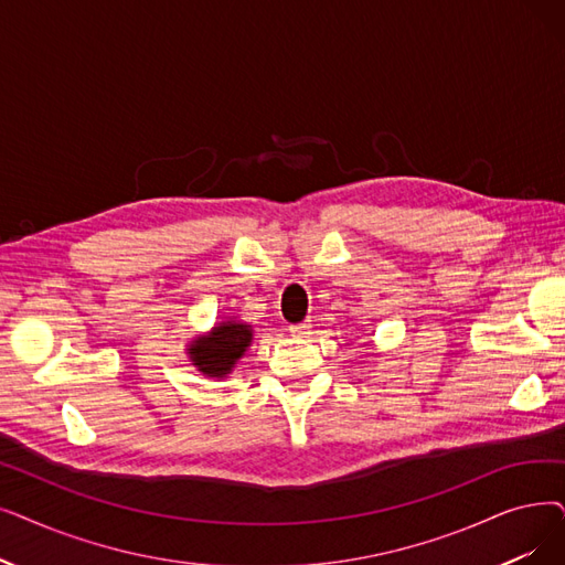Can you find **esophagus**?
I'll return each instance as SVG.
<instances>
[{
  "label": "esophagus",
  "instance_id": "1",
  "mask_svg": "<svg viewBox=\"0 0 565 565\" xmlns=\"http://www.w3.org/2000/svg\"><path fill=\"white\" fill-rule=\"evenodd\" d=\"M288 330H290V334H292V337H307V334H309V330H311V321L296 323V326H290Z\"/></svg>",
  "mask_w": 565,
  "mask_h": 565
}]
</instances>
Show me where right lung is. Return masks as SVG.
<instances>
[{
	"label": "right lung",
	"mask_w": 565,
	"mask_h": 565,
	"mask_svg": "<svg viewBox=\"0 0 565 565\" xmlns=\"http://www.w3.org/2000/svg\"><path fill=\"white\" fill-rule=\"evenodd\" d=\"M252 326L239 321H224L214 326L207 334L195 337L189 343L191 364L212 379H224L233 372L235 362L252 347Z\"/></svg>",
	"instance_id": "1"
}]
</instances>
